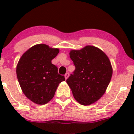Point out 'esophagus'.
<instances>
[{
  "mask_svg": "<svg viewBox=\"0 0 134 134\" xmlns=\"http://www.w3.org/2000/svg\"><path fill=\"white\" fill-rule=\"evenodd\" d=\"M69 74L68 73V72H67V73H66L65 74V76H65V79H67V78L69 77Z\"/></svg>",
  "mask_w": 134,
  "mask_h": 134,
  "instance_id": "34e87169",
  "label": "esophagus"
}]
</instances>
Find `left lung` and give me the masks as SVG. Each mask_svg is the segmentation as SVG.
Instances as JSON below:
<instances>
[{
  "instance_id": "8db88e82",
  "label": "left lung",
  "mask_w": 134,
  "mask_h": 134,
  "mask_svg": "<svg viewBox=\"0 0 134 134\" xmlns=\"http://www.w3.org/2000/svg\"><path fill=\"white\" fill-rule=\"evenodd\" d=\"M69 55L76 70L66 82L74 98L82 105L93 104L105 93L111 81L113 69L110 59L101 49L91 45L71 50Z\"/></svg>"
}]
</instances>
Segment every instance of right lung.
<instances>
[{"instance_id": "add662e5", "label": "right lung", "mask_w": 134, "mask_h": 134, "mask_svg": "<svg viewBox=\"0 0 134 134\" xmlns=\"http://www.w3.org/2000/svg\"><path fill=\"white\" fill-rule=\"evenodd\" d=\"M59 49L46 44H37L29 48L20 58L16 74L24 94L34 103L45 104L54 96L59 84L65 81L52 64Z\"/></svg>"}]
</instances>
